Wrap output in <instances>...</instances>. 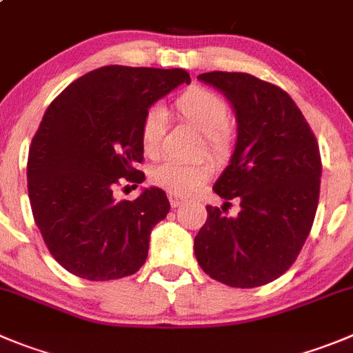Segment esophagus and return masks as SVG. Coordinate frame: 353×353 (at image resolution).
Listing matches in <instances>:
<instances>
[{
    "mask_svg": "<svg viewBox=\"0 0 353 353\" xmlns=\"http://www.w3.org/2000/svg\"><path fill=\"white\" fill-rule=\"evenodd\" d=\"M169 200H170V205H172V207H177V205H181V203H183V199H181V196H177V195H174V193H169Z\"/></svg>",
    "mask_w": 353,
    "mask_h": 353,
    "instance_id": "1",
    "label": "esophagus"
}]
</instances>
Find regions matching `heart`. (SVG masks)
<instances>
[{
	"label": "heart",
	"mask_w": 353,
	"mask_h": 353,
	"mask_svg": "<svg viewBox=\"0 0 353 353\" xmlns=\"http://www.w3.org/2000/svg\"><path fill=\"white\" fill-rule=\"evenodd\" d=\"M172 111L184 123L203 132L202 150L216 160H226L235 144V132L228 123V102L216 92L205 87H192L177 95ZM167 114L161 108H151L141 120L139 137L144 153L153 157L160 151L165 134ZM214 167L209 160L195 163L167 160L151 169V181L157 186L165 188L174 195H188L200 186L212 174Z\"/></svg>",
	"instance_id": "heart-1"
}]
</instances>
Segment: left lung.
I'll return each mask as SVG.
<instances>
[{"instance_id": "obj_1", "label": "left lung", "mask_w": 353, "mask_h": 353, "mask_svg": "<svg viewBox=\"0 0 353 353\" xmlns=\"http://www.w3.org/2000/svg\"><path fill=\"white\" fill-rule=\"evenodd\" d=\"M199 80L235 108L239 137L214 184L223 207L207 205L195 236L203 272L230 288H259L288 272L314 225L322 161L310 125L285 90L247 72L212 71ZM241 212L228 216L231 200Z\"/></svg>"}]
</instances>
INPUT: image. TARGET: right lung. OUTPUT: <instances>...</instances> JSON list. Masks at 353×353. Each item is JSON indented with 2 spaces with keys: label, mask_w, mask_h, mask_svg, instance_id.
Masks as SVG:
<instances>
[{
  "label": "right lung",
  "mask_w": 353,
  "mask_h": 353,
  "mask_svg": "<svg viewBox=\"0 0 353 353\" xmlns=\"http://www.w3.org/2000/svg\"><path fill=\"white\" fill-rule=\"evenodd\" d=\"M181 83H190L184 69L104 65L72 81L43 114L29 148V202L48 251L72 275L114 281L146 261L169 199L160 188L136 200L114 192L144 181L136 169L144 160L141 120Z\"/></svg>",
  "instance_id": "1"
}]
</instances>
